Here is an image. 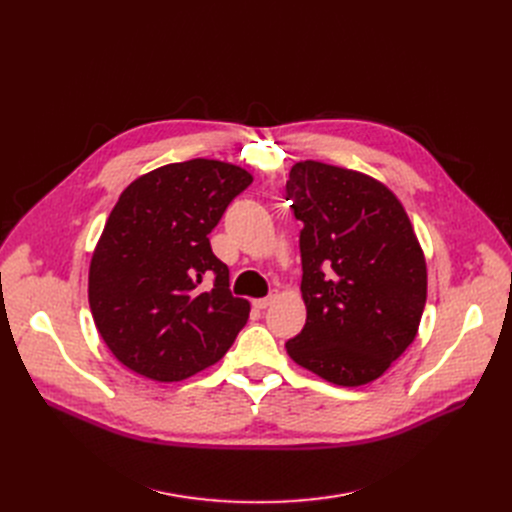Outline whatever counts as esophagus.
I'll use <instances>...</instances> for the list:
<instances>
[{
    "instance_id": "obj_1",
    "label": "esophagus",
    "mask_w": 512,
    "mask_h": 512,
    "mask_svg": "<svg viewBox=\"0 0 512 512\" xmlns=\"http://www.w3.org/2000/svg\"><path fill=\"white\" fill-rule=\"evenodd\" d=\"M272 299H274L272 294H270V297H265V299H255V301H253V307H255V309H265L267 305L272 303Z\"/></svg>"
}]
</instances>
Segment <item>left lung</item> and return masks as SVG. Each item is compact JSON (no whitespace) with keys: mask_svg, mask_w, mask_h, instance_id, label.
Here are the masks:
<instances>
[{"mask_svg":"<svg viewBox=\"0 0 512 512\" xmlns=\"http://www.w3.org/2000/svg\"><path fill=\"white\" fill-rule=\"evenodd\" d=\"M307 321L286 351L338 386L373 382L415 340L425 307V259L409 215L384 184L319 161L286 182Z\"/></svg>","mask_w":512,"mask_h":512,"instance_id":"obj_1","label":"left lung"}]
</instances>
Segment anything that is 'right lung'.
Here are the masks:
<instances>
[{
	"label": "right lung",
	"mask_w": 512,
	"mask_h": 512,
	"mask_svg": "<svg viewBox=\"0 0 512 512\" xmlns=\"http://www.w3.org/2000/svg\"><path fill=\"white\" fill-rule=\"evenodd\" d=\"M251 182L238 166L191 159L137 178L120 195L91 259L89 305L107 348L134 373L191 378L245 328L249 301L230 292L209 232Z\"/></svg>",
	"instance_id": "add662e5"
}]
</instances>
